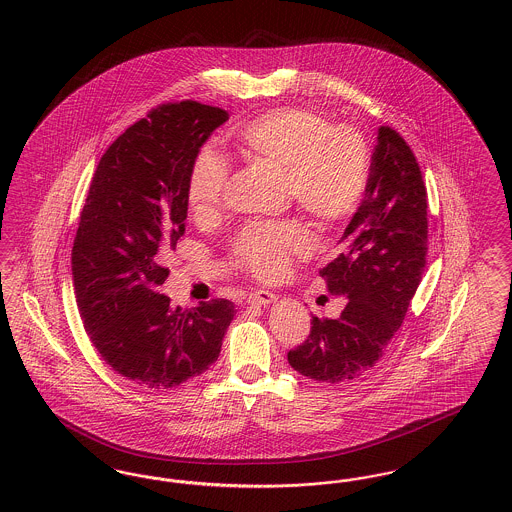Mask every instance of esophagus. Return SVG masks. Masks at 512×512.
Returning <instances> with one entry per match:
<instances>
[{"label": "esophagus", "mask_w": 512, "mask_h": 512, "mask_svg": "<svg viewBox=\"0 0 512 512\" xmlns=\"http://www.w3.org/2000/svg\"><path fill=\"white\" fill-rule=\"evenodd\" d=\"M276 301V295L267 290H255L247 295V303H257V305H270Z\"/></svg>", "instance_id": "obj_1"}]
</instances>
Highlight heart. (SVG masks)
Returning <instances> with one entry per match:
<instances>
[{
    "label": "heart",
    "mask_w": 512,
    "mask_h": 512,
    "mask_svg": "<svg viewBox=\"0 0 512 512\" xmlns=\"http://www.w3.org/2000/svg\"><path fill=\"white\" fill-rule=\"evenodd\" d=\"M238 151L249 163L284 171L288 199L320 226H336L361 205L370 178V153L351 126H332L307 107H276L238 132ZM228 167L211 147L195 155L186 199L197 220L219 213ZM311 249L299 222H251L232 240V261L261 280L282 278L293 257Z\"/></svg>",
    "instance_id": "heart-1"
}]
</instances>
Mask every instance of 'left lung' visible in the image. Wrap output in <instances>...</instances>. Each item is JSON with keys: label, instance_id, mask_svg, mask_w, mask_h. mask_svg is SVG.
<instances>
[{"label": "left lung", "instance_id": "8db88e82", "mask_svg": "<svg viewBox=\"0 0 512 512\" xmlns=\"http://www.w3.org/2000/svg\"><path fill=\"white\" fill-rule=\"evenodd\" d=\"M426 186L411 147L378 128L365 199L336 257L320 268L332 295L347 297L340 318L313 317L309 338L288 353L299 374L340 384L382 359L420 284L428 253Z\"/></svg>", "mask_w": 512, "mask_h": 512}]
</instances>
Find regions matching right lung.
<instances>
[{
	"instance_id": "right-lung-1",
	"label": "right lung",
	"mask_w": 512,
	"mask_h": 512,
	"mask_svg": "<svg viewBox=\"0 0 512 512\" xmlns=\"http://www.w3.org/2000/svg\"><path fill=\"white\" fill-rule=\"evenodd\" d=\"M228 121L219 107L167 103L103 153L74 238L73 280L84 328L101 359L136 386L167 390L219 359L236 315L228 299L182 311L159 292L161 257L186 230L195 155Z\"/></svg>"
}]
</instances>
